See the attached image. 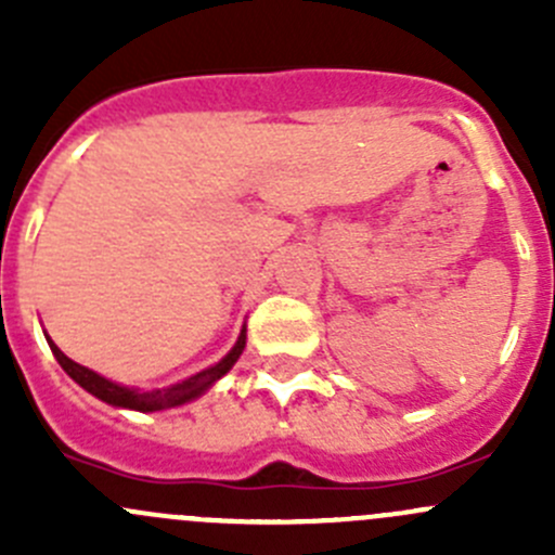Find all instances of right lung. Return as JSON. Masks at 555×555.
Returning a JSON list of instances; mask_svg holds the SVG:
<instances>
[{
  "label": "right lung",
  "instance_id": "add662e5",
  "mask_svg": "<svg viewBox=\"0 0 555 555\" xmlns=\"http://www.w3.org/2000/svg\"><path fill=\"white\" fill-rule=\"evenodd\" d=\"M48 344H50V351L55 354V360H59V365L66 371V376H69L72 382L80 384L86 391H91L93 397H99V400L106 402V405L153 413V411H166V408L184 405V402L195 400V397H201L204 391H209L211 386L220 382V378L225 376L233 365H236L238 357H242V351L246 346V327H242L238 340L233 344V349L228 351L220 362H215V365L206 367V371L195 373V376L184 378V382L164 386V389H137V386L109 382V378L99 376L96 371H91V367L77 365L75 360H69V357H66L64 351H61L50 338H48Z\"/></svg>",
  "mask_w": 555,
  "mask_h": 555
}]
</instances>
